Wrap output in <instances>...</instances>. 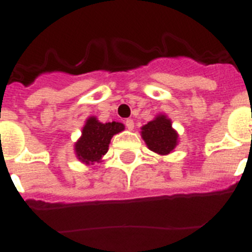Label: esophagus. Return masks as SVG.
<instances>
[{
  "label": "esophagus",
  "instance_id": "1",
  "mask_svg": "<svg viewBox=\"0 0 252 252\" xmlns=\"http://www.w3.org/2000/svg\"><path fill=\"white\" fill-rule=\"evenodd\" d=\"M125 125H126V127H127L128 130H133V126H135L132 120H126V121H125Z\"/></svg>",
  "mask_w": 252,
  "mask_h": 252
}]
</instances>
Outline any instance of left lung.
<instances>
[{"mask_svg":"<svg viewBox=\"0 0 252 252\" xmlns=\"http://www.w3.org/2000/svg\"><path fill=\"white\" fill-rule=\"evenodd\" d=\"M140 133L149 150L160 157L171 154L179 144V135L165 113H158L155 119L142 126Z\"/></svg>","mask_w":252,"mask_h":252,"instance_id":"8db88e82","label":"left lung"}]
</instances>
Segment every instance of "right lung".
<instances>
[{
	"label": "right lung",
	"mask_w": 252,
	"mask_h": 252,
	"mask_svg": "<svg viewBox=\"0 0 252 252\" xmlns=\"http://www.w3.org/2000/svg\"><path fill=\"white\" fill-rule=\"evenodd\" d=\"M125 130L121 122H99L95 116H90L82 128L81 137L74 142V154L84 165L101 162L108 151L111 139Z\"/></svg>",
	"instance_id": "right-lung-1"
}]
</instances>
